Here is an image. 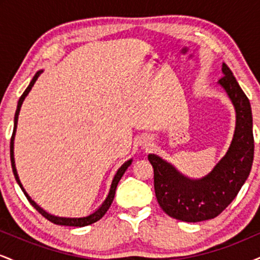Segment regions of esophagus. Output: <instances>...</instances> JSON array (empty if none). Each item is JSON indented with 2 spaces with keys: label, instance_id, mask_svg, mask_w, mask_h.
<instances>
[{
  "label": "esophagus",
  "instance_id": "esophagus-1",
  "mask_svg": "<svg viewBox=\"0 0 260 260\" xmlns=\"http://www.w3.org/2000/svg\"><path fill=\"white\" fill-rule=\"evenodd\" d=\"M144 145H145V147H149V145H150V140L145 139V140H144Z\"/></svg>",
  "mask_w": 260,
  "mask_h": 260
}]
</instances>
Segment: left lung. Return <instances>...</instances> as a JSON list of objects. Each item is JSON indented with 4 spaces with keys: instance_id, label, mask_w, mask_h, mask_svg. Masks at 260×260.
Wrapping results in <instances>:
<instances>
[{
    "instance_id": "8db88e82",
    "label": "left lung",
    "mask_w": 260,
    "mask_h": 260,
    "mask_svg": "<svg viewBox=\"0 0 260 260\" xmlns=\"http://www.w3.org/2000/svg\"><path fill=\"white\" fill-rule=\"evenodd\" d=\"M222 74L219 84L235 106L236 128L228 153L213 171L201 180H190L157 155H148L154 169L157 203L169 216L181 221L199 222L221 214L236 198L252 169L254 138L249 100L225 63Z\"/></svg>"
}]
</instances>
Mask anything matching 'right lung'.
<instances>
[{"label": "right lung", "mask_w": 260, "mask_h": 260, "mask_svg": "<svg viewBox=\"0 0 260 260\" xmlns=\"http://www.w3.org/2000/svg\"><path fill=\"white\" fill-rule=\"evenodd\" d=\"M43 73V71H39V72L35 73V76L32 77L30 84L28 85V88L25 89V91L23 92L22 96L19 98V101H18V106H17V110H16V115H14V128H13V133H12V138H11V162H12V170H13V174H14V177H16V181L18 182V184H19V187L22 188V190L24 192V194L26 197V199H28L29 203L34 207L39 213L41 214L44 217H46L49 221H51L53 223H56V225H63V226H76V228H83V226H86V225H91V223L96 222L98 220H100L101 217L106 214V211L109 210L110 205L112 204V201L113 198H115V193H116V187H117L118 182H120L121 177L123 176L124 172H126V170L128 169V166L132 164V159L126 161V162L123 164V165L121 166L120 169H118V171L116 172L115 177H113L112 180V183H111V188H110V192H109V196L106 197L105 202L101 204V207L98 209V210H95L94 213L90 214V215L88 216H84V217H59V216H55V215H51V214L46 213V211L44 210L43 208H40L39 205L35 203L30 197L28 196V193L25 192V189L23 188L22 183H20L19 181V177H18V174H17V169H16V164H14V136H16V131H17V123H18V115H19V111H20V107H22V104L23 101H24L25 96L29 94V91L31 90L32 85H34V83L37 82V79L39 78V76Z\"/></svg>", "instance_id": "right-lung-1"}]
</instances>
